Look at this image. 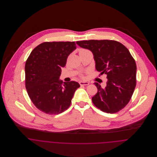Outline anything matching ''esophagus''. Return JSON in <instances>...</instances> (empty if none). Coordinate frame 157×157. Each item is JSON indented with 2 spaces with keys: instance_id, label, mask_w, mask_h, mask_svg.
Here are the masks:
<instances>
[{
  "instance_id": "esophagus-1",
  "label": "esophagus",
  "mask_w": 157,
  "mask_h": 157,
  "mask_svg": "<svg viewBox=\"0 0 157 157\" xmlns=\"http://www.w3.org/2000/svg\"><path fill=\"white\" fill-rule=\"evenodd\" d=\"M79 83L81 86H87V85H90V83L88 82H82V81H81V82H79Z\"/></svg>"
}]
</instances>
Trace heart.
<instances>
[{"label":"heart","instance_id":"b5f03b06","mask_svg":"<svg viewBox=\"0 0 157 157\" xmlns=\"http://www.w3.org/2000/svg\"><path fill=\"white\" fill-rule=\"evenodd\" d=\"M86 51H88V50H86V49H80V53L84 52H86Z\"/></svg>","mask_w":157,"mask_h":157}]
</instances>
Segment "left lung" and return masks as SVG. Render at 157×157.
Segmentation results:
<instances>
[{
    "mask_svg": "<svg viewBox=\"0 0 157 157\" xmlns=\"http://www.w3.org/2000/svg\"><path fill=\"white\" fill-rule=\"evenodd\" d=\"M76 44L92 52L97 71L107 75L105 88L94 83L98 91L92 98L94 105L106 113L121 110L130 101L136 86V67L129 50L115 40H90Z\"/></svg>",
    "mask_w": 157,
    "mask_h": 157,
    "instance_id": "1",
    "label": "left lung"
}]
</instances>
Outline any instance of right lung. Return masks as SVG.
<instances>
[{"instance_id": "add662e5", "label": "right lung", "mask_w": 157, "mask_h": 157, "mask_svg": "<svg viewBox=\"0 0 157 157\" xmlns=\"http://www.w3.org/2000/svg\"><path fill=\"white\" fill-rule=\"evenodd\" d=\"M76 49L74 42H44L31 52L25 67V86L32 102L40 111L59 114L71 103L78 82L60 80L62 67Z\"/></svg>"}]
</instances>
